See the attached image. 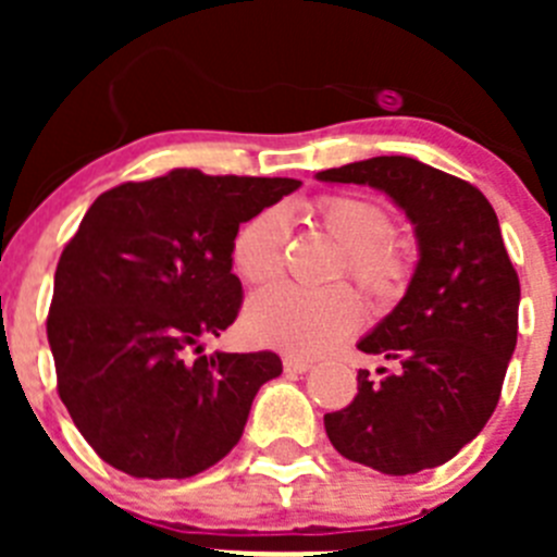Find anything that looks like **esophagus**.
Returning <instances> with one entry per match:
<instances>
[{
	"label": "esophagus",
	"mask_w": 557,
	"mask_h": 557,
	"mask_svg": "<svg viewBox=\"0 0 557 557\" xmlns=\"http://www.w3.org/2000/svg\"><path fill=\"white\" fill-rule=\"evenodd\" d=\"M309 368H312V362H309V359L295 357V354H287V357H284V371L287 373H307Z\"/></svg>",
	"instance_id": "34e87169"
}]
</instances>
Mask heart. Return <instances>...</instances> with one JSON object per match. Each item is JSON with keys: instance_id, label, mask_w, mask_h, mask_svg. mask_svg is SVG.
I'll use <instances>...</instances> for the list:
<instances>
[{"instance_id": "obj_1", "label": "heart", "mask_w": 557, "mask_h": 557, "mask_svg": "<svg viewBox=\"0 0 557 557\" xmlns=\"http://www.w3.org/2000/svg\"><path fill=\"white\" fill-rule=\"evenodd\" d=\"M304 218L346 248V270L368 293L391 298L410 275V253L391 234V218L373 200L329 195L304 206ZM287 218L268 209L243 223L231 243V264L245 284L264 287L284 268ZM362 318L351 287H275L256 295L245 309V332L253 343L289 354H321L337 346Z\"/></svg>"}]
</instances>
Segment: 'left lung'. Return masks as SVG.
Wrapping results in <instances>:
<instances>
[{"label": "left lung", "instance_id": "1", "mask_svg": "<svg viewBox=\"0 0 557 557\" xmlns=\"http://www.w3.org/2000/svg\"><path fill=\"white\" fill-rule=\"evenodd\" d=\"M385 191L412 223L418 262L405 298L357 348L391 368L357 373L346 410L323 416L334 449L382 474L444 466L488 424L519 332V275L476 186L407 156L318 172Z\"/></svg>", "mask_w": 557, "mask_h": 557}]
</instances>
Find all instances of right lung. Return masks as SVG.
<instances>
[{
	"mask_svg": "<svg viewBox=\"0 0 557 557\" xmlns=\"http://www.w3.org/2000/svg\"><path fill=\"white\" fill-rule=\"evenodd\" d=\"M298 186L172 170L113 186L86 211L58 262L47 337L61 401L108 466L184 480L239 444L282 359L200 351L243 304L236 231Z\"/></svg>",
	"mask_w": 557,
	"mask_h": 557,
	"instance_id": "1",
	"label": "right lung"
}]
</instances>
